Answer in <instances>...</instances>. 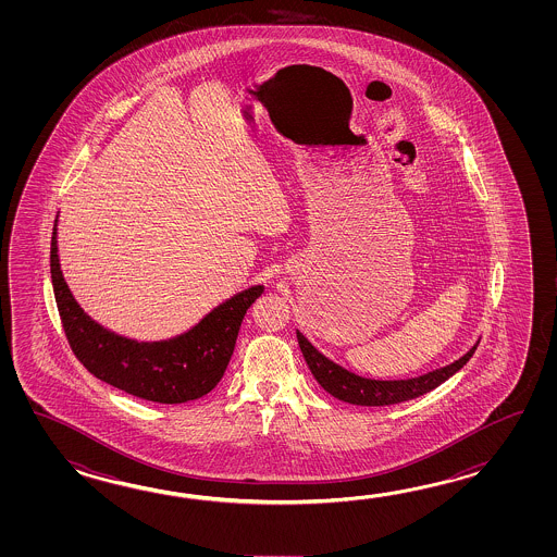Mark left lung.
I'll use <instances>...</instances> for the list:
<instances>
[{"instance_id":"1","label":"left lung","mask_w":557,"mask_h":557,"mask_svg":"<svg viewBox=\"0 0 557 557\" xmlns=\"http://www.w3.org/2000/svg\"><path fill=\"white\" fill-rule=\"evenodd\" d=\"M296 338H298L300 352L305 356L308 368L320 386L334 398L343 403L356 404V406H391V404L406 403L434 391L442 382L454 376L458 370H462L463 364L472 358L480 344L478 341L466 355L454 360L448 367L436 368L422 376L406 380H374L358 376L355 372L338 367L336 362H332L331 358H326L308 343L302 332L296 331Z\"/></svg>"}]
</instances>
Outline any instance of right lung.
<instances>
[{"label":"right lung","instance_id":"right-lung-1","mask_svg":"<svg viewBox=\"0 0 557 557\" xmlns=\"http://www.w3.org/2000/svg\"><path fill=\"white\" fill-rule=\"evenodd\" d=\"M51 283L72 350L95 379L143 400L183 404L213 391L225 374L238 329L250 305L264 293L255 284L207 312L189 331L165 341H135L95 322L63 278L58 219L51 237Z\"/></svg>","mask_w":557,"mask_h":557}]
</instances>
